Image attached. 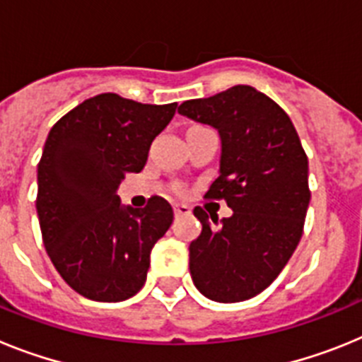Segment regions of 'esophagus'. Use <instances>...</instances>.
Segmentation results:
<instances>
[{"instance_id":"esophagus-1","label":"esophagus","mask_w":362,"mask_h":362,"mask_svg":"<svg viewBox=\"0 0 362 362\" xmlns=\"http://www.w3.org/2000/svg\"><path fill=\"white\" fill-rule=\"evenodd\" d=\"M174 212H175V216H188V214H190V206L185 203H175Z\"/></svg>"}]
</instances>
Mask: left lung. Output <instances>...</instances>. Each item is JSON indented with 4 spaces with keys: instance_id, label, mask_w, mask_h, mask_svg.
Returning <instances> with one entry per match:
<instances>
[{
    "instance_id": "1",
    "label": "left lung",
    "mask_w": 362,
    "mask_h": 362,
    "mask_svg": "<svg viewBox=\"0 0 362 362\" xmlns=\"http://www.w3.org/2000/svg\"><path fill=\"white\" fill-rule=\"evenodd\" d=\"M179 114L219 132V177L209 199L233 210L217 227L201 206L203 230L190 243L196 288L217 303H239L268 288L299 245L310 203L308 158L296 127L279 105L235 85L212 98L190 99Z\"/></svg>"
}]
</instances>
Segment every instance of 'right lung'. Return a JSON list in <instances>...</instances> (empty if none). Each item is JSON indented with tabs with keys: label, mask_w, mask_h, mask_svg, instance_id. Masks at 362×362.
<instances>
[{
	"label": "right lung",
	"mask_w": 362,
	"mask_h": 362,
	"mask_svg": "<svg viewBox=\"0 0 362 362\" xmlns=\"http://www.w3.org/2000/svg\"><path fill=\"white\" fill-rule=\"evenodd\" d=\"M177 103L143 105L117 94L85 99L50 129L37 165L41 235L70 288L101 303L136 296L150 252L174 219L168 201L123 206L117 187L141 172Z\"/></svg>",
	"instance_id": "1"
}]
</instances>
